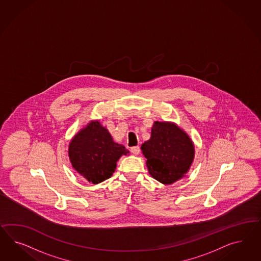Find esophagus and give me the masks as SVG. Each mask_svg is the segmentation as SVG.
Wrapping results in <instances>:
<instances>
[{
    "mask_svg": "<svg viewBox=\"0 0 261 261\" xmlns=\"http://www.w3.org/2000/svg\"><path fill=\"white\" fill-rule=\"evenodd\" d=\"M131 152L135 155H138L141 152V148H140V146H133V147H131Z\"/></svg>",
    "mask_w": 261,
    "mask_h": 261,
    "instance_id": "34e87169",
    "label": "esophagus"
}]
</instances>
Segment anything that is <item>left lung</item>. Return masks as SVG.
I'll return each instance as SVG.
<instances>
[{
    "label": "left lung",
    "instance_id": "8db88e82",
    "mask_svg": "<svg viewBox=\"0 0 261 261\" xmlns=\"http://www.w3.org/2000/svg\"><path fill=\"white\" fill-rule=\"evenodd\" d=\"M147 159L146 166L153 178L170 185L181 179L194 158V145L190 137L177 125L156 121L149 141L141 147Z\"/></svg>",
    "mask_w": 261,
    "mask_h": 261
}]
</instances>
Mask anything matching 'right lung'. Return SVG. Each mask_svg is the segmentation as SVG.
<instances>
[{
  "label": "right lung",
  "mask_w": 261,
  "mask_h": 261,
  "mask_svg": "<svg viewBox=\"0 0 261 261\" xmlns=\"http://www.w3.org/2000/svg\"><path fill=\"white\" fill-rule=\"evenodd\" d=\"M129 151L114 142L98 121H91L74 136L69 146L71 166L87 181L98 184L115 172L117 162Z\"/></svg>",
  "instance_id": "obj_1"
}]
</instances>
